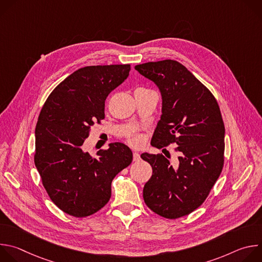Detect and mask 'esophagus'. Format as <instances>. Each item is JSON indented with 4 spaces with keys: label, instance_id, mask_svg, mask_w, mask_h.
<instances>
[{
    "label": "esophagus",
    "instance_id": "obj_1",
    "mask_svg": "<svg viewBox=\"0 0 262 262\" xmlns=\"http://www.w3.org/2000/svg\"><path fill=\"white\" fill-rule=\"evenodd\" d=\"M133 160H134V162H139L141 160L140 155L138 152H134L133 154Z\"/></svg>",
    "mask_w": 262,
    "mask_h": 262
}]
</instances>
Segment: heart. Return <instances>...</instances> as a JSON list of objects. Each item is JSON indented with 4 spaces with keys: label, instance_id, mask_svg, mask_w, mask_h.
I'll use <instances>...</instances> for the list:
<instances>
[{
    "label": "heart",
    "instance_id": "1",
    "mask_svg": "<svg viewBox=\"0 0 262 262\" xmlns=\"http://www.w3.org/2000/svg\"><path fill=\"white\" fill-rule=\"evenodd\" d=\"M127 141L130 145L133 146H140L143 142V139L140 135H137V134H133V135H129L127 137Z\"/></svg>",
    "mask_w": 262,
    "mask_h": 262
}]
</instances>
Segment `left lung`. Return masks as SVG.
<instances>
[{"label":"left lung","mask_w":262,"mask_h":262,"mask_svg":"<svg viewBox=\"0 0 262 262\" xmlns=\"http://www.w3.org/2000/svg\"><path fill=\"white\" fill-rule=\"evenodd\" d=\"M135 69L152 81L162 94V116L151 144L160 149L177 145L179 162L174 169L168 157L141 155L152 168L143 189L144 201L166 219L188 215L205 201L224 166L225 126L217 101L175 60L143 63Z\"/></svg>","instance_id":"1"}]
</instances>
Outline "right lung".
<instances>
[{"label":"right lung","instance_id":"right-lung-1","mask_svg":"<svg viewBox=\"0 0 262 262\" xmlns=\"http://www.w3.org/2000/svg\"><path fill=\"white\" fill-rule=\"evenodd\" d=\"M129 70V64L80 68L53 90L40 111L34 163L51 200L72 216L101 209L111 198L112 180L133 161L130 149L119 142L96 157L83 150L91 126L104 118L106 96Z\"/></svg>","mask_w":262,"mask_h":262}]
</instances>
